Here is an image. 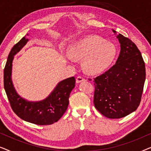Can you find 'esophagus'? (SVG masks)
I'll return each mask as SVG.
<instances>
[{
  "label": "esophagus",
  "mask_w": 151,
  "mask_h": 151,
  "mask_svg": "<svg viewBox=\"0 0 151 151\" xmlns=\"http://www.w3.org/2000/svg\"><path fill=\"white\" fill-rule=\"evenodd\" d=\"M85 79L83 77H82V76H78L77 78H76V82L77 83H80V82H81L82 81H84Z\"/></svg>",
  "instance_id": "obj_1"
}]
</instances>
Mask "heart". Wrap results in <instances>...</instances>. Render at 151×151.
I'll return each mask as SVG.
<instances>
[{"label": "heart", "mask_w": 151, "mask_h": 151, "mask_svg": "<svg viewBox=\"0 0 151 151\" xmlns=\"http://www.w3.org/2000/svg\"><path fill=\"white\" fill-rule=\"evenodd\" d=\"M69 54L65 55L70 62L83 60V67L90 73H98L106 69L114 60L116 49L112 43L98 36H88L71 45Z\"/></svg>", "instance_id": "obj_1"}]
</instances>
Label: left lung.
<instances>
[{
    "instance_id": "8db88e82",
    "label": "left lung",
    "mask_w": 151,
    "mask_h": 151,
    "mask_svg": "<svg viewBox=\"0 0 151 151\" xmlns=\"http://www.w3.org/2000/svg\"><path fill=\"white\" fill-rule=\"evenodd\" d=\"M117 38L121 51L116 63L93 78L95 107L111 119L122 118L137 109L146 79L145 64L137 46L120 34Z\"/></svg>"
}]
</instances>
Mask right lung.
<instances>
[{
  "label": "right lung",
  "instance_id": "obj_1",
  "mask_svg": "<svg viewBox=\"0 0 151 151\" xmlns=\"http://www.w3.org/2000/svg\"><path fill=\"white\" fill-rule=\"evenodd\" d=\"M27 41L28 39L23 37L9 52L4 69V88L12 110L20 118L37 125H50L58 121L67 111L76 79L71 77L60 82L48 98L40 102H28L18 96L12 81V61L14 55Z\"/></svg>",
  "mask_w": 151,
  "mask_h": 151
}]
</instances>
